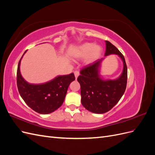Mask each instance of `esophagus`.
I'll return each mask as SVG.
<instances>
[{
	"label": "esophagus",
	"instance_id": "obj_1",
	"mask_svg": "<svg viewBox=\"0 0 155 155\" xmlns=\"http://www.w3.org/2000/svg\"><path fill=\"white\" fill-rule=\"evenodd\" d=\"M74 75H75V78H76V79H77L79 75V72L78 70H76V71L74 72Z\"/></svg>",
	"mask_w": 155,
	"mask_h": 155
}]
</instances>
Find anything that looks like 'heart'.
Wrapping results in <instances>:
<instances>
[{"mask_svg": "<svg viewBox=\"0 0 155 155\" xmlns=\"http://www.w3.org/2000/svg\"><path fill=\"white\" fill-rule=\"evenodd\" d=\"M101 52V48L99 45H94L92 43H83L75 49L74 55L76 58H86V63L90 64L98 59Z\"/></svg>", "mask_w": 155, "mask_h": 155, "instance_id": "b5f03b06", "label": "heart"}]
</instances>
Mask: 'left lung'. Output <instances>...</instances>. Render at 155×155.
Segmentation results:
<instances>
[{
	"instance_id": "1",
	"label": "left lung",
	"mask_w": 155,
	"mask_h": 155,
	"mask_svg": "<svg viewBox=\"0 0 155 155\" xmlns=\"http://www.w3.org/2000/svg\"><path fill=\"white\" fill-rule=\"evenodd\" d=\"M105 56L116 54L122 60L124 69L121 76L114 80L103 79L100 75V68L104 59H101L84 67L78 78L81 86L83 106L96 114L105 113L120 101L125 91L127 81V67L123 54L109 41H105Z\"/></svg>"
}]
</instances>
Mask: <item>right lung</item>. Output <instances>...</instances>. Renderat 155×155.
<instances>
[{
  "instance_id": "obj_1",
  "label": "right lung",
  "mask_w": 155,
  "mask_h": 155,
  "mask_svg": "<svg viewBox=\"0 0 155 155\" xmlns=\"http://www.w3.org/2000/svg\"><path fill=\"white\" fill-rule=\"evenodd\" d=\"M22 58L17 67V85L23 100L31 109L40 114H49L57 110L63 104L70 83L75 80L74 73L59 76L43 84H31L26 81L21 74Z\"/></svg>"
}]
</instances>
